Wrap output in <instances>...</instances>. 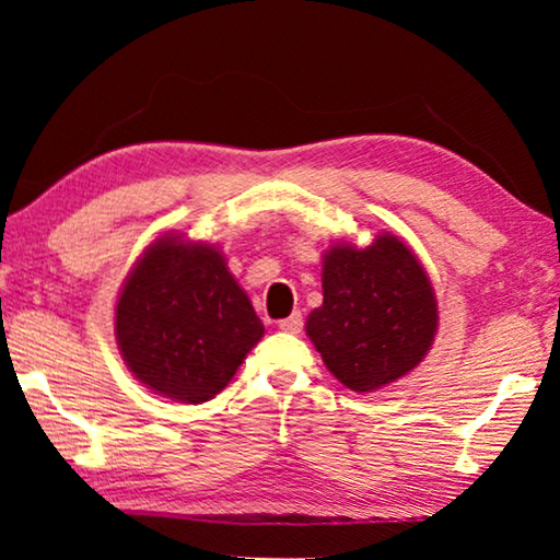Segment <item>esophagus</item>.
Returning <instances> with one entry per match:
<instances>
[{
    "label": "esophagus",
    "instance_id": "34e87169",
    "mask_svg": "<svg viewBox=\"0 0 560 560\" xmlns=\"http://www.w3.org/2000/svg\"><path fill=\"white\" fill-rule=\"evenodd\" d=\"M279 328L283 330V334L296 336V334H301V330H303V316L301 314H291L289 318L279 320Z\"/></svg>",
    "mask_w": 560,
    "mask_h": 560
}]
</instances>
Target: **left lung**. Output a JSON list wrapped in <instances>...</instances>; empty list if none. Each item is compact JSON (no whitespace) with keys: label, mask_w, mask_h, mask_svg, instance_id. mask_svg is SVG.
Instances as JSON below:
<instances>
[{"label":"left lung","mask_w":560,"mask_h":560,"mask_svg":"<svg viewBox=\"0 0 560 560\" xmlns=\"http://www.w3.org/2000/svg\"><path fill=\"white\" fill-rule=\"evenodd\" d=\"M324 303L306 318V336L340 383L371 393L395 383L428 355L438 334V299L428 271L395 234L365 249L330 246Z\"/></svg>","instance_id":"obj_1"}]
</instances>
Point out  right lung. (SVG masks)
<instances>
[{
  "label": "right lung",
  "mask_w": 560,
  "mask_h": 560,
  "mask_svg": "<svg viewBox=\"0 0 560 560\" xmlns=\"http://www.w3.org/2000/svg\"><path fill=\"white\" fill-rule=\"evenodd\" d=\"M264 324L217 246L165 234L122 281L116 340L130 373L179 402H207L246 353Z\"/></svg>",
  "instance_id": "obj_1"
}]
</instances>
